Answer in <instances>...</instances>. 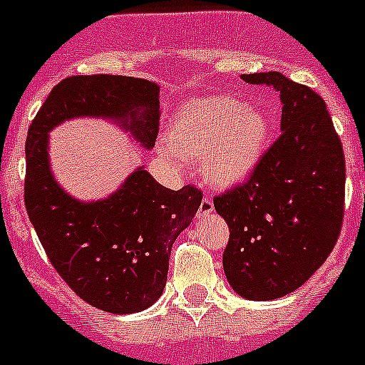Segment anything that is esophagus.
I'll list each match as a JSON object with an SVG mask.
<instances>
[{"label":"esophagus","instance_id":"34e87169","mask_svg":"<svg viewBox=\"0 0 365 365\" xmlns=\"http://www.w3.org/2000/svg\"><path fill=\"white\" fill-rule=\"evenodd\" d=\"M212 212H214L212 200H210V198H203L202 203H200V209H198V214H196V216H198V217H205V216H209V214H212Z\"/></svg>","mask_w":365,"mask_h":365}]
</instances>
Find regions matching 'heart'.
Returning a JSON list of instances; mask_svg holds the SVG:
<instances>
[{
    "mask_svg": "<svg viewBox=\"0 0 365 365\" xmlns=\"http://www.w3.org/2000/svg\"><path fill=\"white\" fill-rule=\"evenodd\" d=\"M270 133V118L257 106L230 95H207L185 102L173 115L160 155L176 167L198 160L210 185L230 189L259 165Z\"/></svg>",
    "mask_w": 365,
    "mask_h": 365,
    "instance_id": "obj_1",
    "label": "heart"
}]
</instances>
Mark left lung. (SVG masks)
<instances>
[{"instance_id": "1", "label": "left lung", "mask_w": 365, "mask_h": 365, "mask_svg": "<svg viewBox=\"0 0 365 365\" xmlns=\"http://www.w3.org/2000/svg\"><path fill=\"white\" fill-rule=\"evenodd\" d=\"M282 104L281 136L250 178L214 198L230 229L223 270L237 295L272 301L301 288L339 240L346 165L326 102L279 71L243 75Z\"/></svg>"}]
</instances>
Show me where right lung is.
<instances>
[{"instance_id": "obj_1", "label": "right lung", "mask_w": 365, "mask_h": 365, "mask_svg": "<svg viewBox=\"0 0 365 365\" xmlns=\"http://www.w3.org/2000/svg\"><path fill=\"white\" fill-rule=\"evenodd\" d=\"M83 117L115 122L140 148L153 149L160 86L124 75L68 77L41 106L26 136L25 205L50 263L88 304L118 315L142 312L162 295L173 243L203 194L192 185L167 189L142 165L108 198H73L53 178L48 133Z\"/></svg>"}]
</instances>
